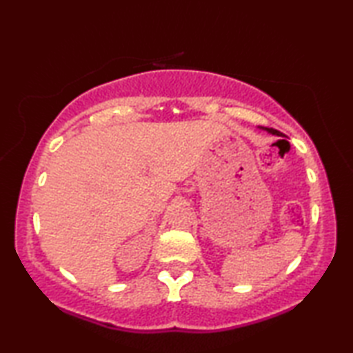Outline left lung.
Here are the masks:
<instances>
[{"label":"left lung","instance_id":"left-lung-1","mask_svg":"<svg viewBox=\"0 0 353 353\" xmlns=\"http://www.w3.org/2000/svg\"><path fill=\"white\" fill-rule=\"evenodd\" d=\"M259 129H262V130H265V132H268V133H272V134H277V137H279V132H277V130H274V129H267V127H259Z\"/></svg>","mask_w":353,"mask_h":353}]
</instances>
